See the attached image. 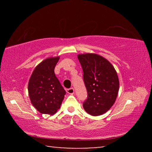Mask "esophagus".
Instances as JSON below:
<instances>
[{
	"mask_svg": "<svg viewBox=\"0 0 152 152\" xmlns=\"http://www.w3.org/2000/svg\"><path fill=\"white\" fill-rule=\"evenodd\" d=\"M67 93L70 94H73L74 93V90L73 88H70L67 90Z\"/></svg>",
	"mask_w": 152,
	"mask_h": 152,
	"instance_id": "1",
	"label": "esophagus"
}]
</instances>
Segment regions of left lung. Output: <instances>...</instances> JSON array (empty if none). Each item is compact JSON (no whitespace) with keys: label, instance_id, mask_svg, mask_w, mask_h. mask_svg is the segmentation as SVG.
<instances>
[{"label":"left lung","instance_id":"obj_1","mask_svg":"<svg viewBox=\"0 0 152 152\" xmlns=\"http://www.w3.org/2000/svg\"><path fill=\"white\" fill-rule=\"evenodd\" d=\"M88 97L83 103L87 113L99 116L109 110L116 101L119 81L116 70L107 59L96 53L78 54Z\"/></svg>","mask_w":152,"mask_h":152}]
</instances>
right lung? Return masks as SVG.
Instances as JSON below:
<instances>
[{
    "instance_id": "add662e5",
    "label": "right lung",
    "mask_w": 152,
    "mask_h": 152,
    "mask_svg": "<svg viewBox=\"0 0 152 152\" xmlns=\"http://www.w3.org/2000/svg\"><path fill=\"white\" fill-rule=\"evenodd\" d=\"M60 57L48 58L35 67L28 84L31 104L43 114L52 115L58 111L66 91L54 73Z\"/></svg>"
}]
</instances>
